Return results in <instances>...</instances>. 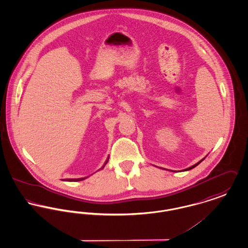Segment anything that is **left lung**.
<instances>
[{"label":"left lung","mask_w":248,"mask_h":248,"mask_svg":"<svg viewBox=\"0 0 248 248\" xmlns=\"http://www.w3.org/2000/svg\"><path fill=\"white\" fill-rule=\"evenodd\" d=\"M205 158V157H204ZM204 158L203 159H202L201 161H199L197 164H195V165H191L190 167H188V168H186V169H184V170H182V171H188V170H190V169H192V168H194L195 166H197V165H199L200 164L201 162H202L203 160H204ZM163 169H165V168H163ZM169 171H173V170H169ZM173 172H176V171H173Z\"/></svg>","instance_id":"left-lung-1"}]
</instances>
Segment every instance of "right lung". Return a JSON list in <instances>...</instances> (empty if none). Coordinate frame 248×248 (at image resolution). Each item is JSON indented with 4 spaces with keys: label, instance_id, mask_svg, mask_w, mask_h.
Listing matches in <instances>:
<instances>
[{
    "label": "right lung",
    "instance_id": "right-lung-1",
    "mask_svg": "<svg viewBox=\"0 0 248 248\" xmlns=\"http://www.w3.org/2000/svg\"><path fill=\"white\" fill-rule=\"evenodd\" d=\"M108 158L107 159L105 164H104V165L101 167V169H102V168H104V166L106 165L107 163H108ZM85 178H86V177H81V178H67V179H65V181H81V180H83V179H85Z\"/></svg>",
    "mask_w": 248,
    "mask_h": 248
}]
</instances>
